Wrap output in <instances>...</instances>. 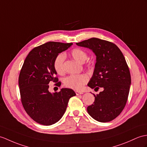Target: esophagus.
Instances as JSON below:
<instances>
[{"label": "esophagus", "mask_w": 147, "mask_h": 147, "mask_svg": "<svg viewBox=\"0 0 147 147\" xmlns=\"http://www.w3.org/2000/svg\"><path fill=\"white\" fill-rule=\"evenodd\" d=\"M83 94V92H81V91H76V95H80V94Z\"/></svg>", "instance_id": "esophagus-1"}]
</instances>
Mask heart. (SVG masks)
Listing matches in <instances>:
<instances>
[{
    "label": "heart",
    "mask_w": 147,
    "mask_h": 147,
    "mask_svg": "<svg viewBox=\"0 0 147 147\" xmlns=\"http://www.w3.org/2000/svg\"><path fill=\"white\" fill-rule=\"evenodd\" d=\"M70 55L78 62L83 63L88 58V54L86 51L80 48H74L70 51ZM65 56L63 53H60L55 57L54 60L53 66L56 73L59 74H63L64 73V61ZM88 80V77L85 74L71 75L67 76L64 80L65 86L75 90H81Z\"/></svg>",
    "instance_id": "b5f03b06"
}]
</instances>
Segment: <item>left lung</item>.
<instances>
[{
	"label": "left lung",
	"instance_id": "8db88e82",
	"mask_svg": "<svg viewBox=\"0 0 147 147\" xmlns=\"http://www.w3.org/2000/svg\"><path fill=\"white\" fill-rule=\"evenodd\" d=\"M89 48L96 56L93 76L88 86L94 90L103 88L94 101L88 106V113L98 121H110L121 113L127 101L131 84V76L123 54L116 44L93 38L76 43Z\"/></svg>",
	"mask_w": 147,
	"mask_h": 147
}]
</instances>
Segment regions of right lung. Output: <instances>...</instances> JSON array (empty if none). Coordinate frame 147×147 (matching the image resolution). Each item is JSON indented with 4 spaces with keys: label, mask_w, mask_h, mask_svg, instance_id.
<instances>
[{
    "label": "right lung",
    "mask_w": 147,
    "mask_h": 147,
    "mask_svg": "<svg viewBox=\"0 0 147 147\" xmlns=\"http://www.w3.org/2000/svg\"><path fill=\"white\" fill-rule=\"evenodd\" d=\"M73 43L48 42L30 51L20 70L19 86L21 102L25 111L33 120L43 125L56 123L65 113L69 99L76 95L69 88H62L51 93L49 83L58 82L54 60Z\"/></svg>",
    "instance_id": "1"
}]
</instances>
